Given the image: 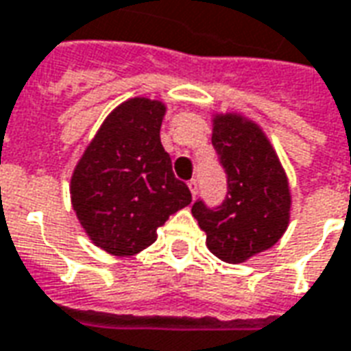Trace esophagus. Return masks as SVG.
<instances>
[{"label": "esophagus", "mask_w": 351, "mask_h": 351, "mask_svg": "<svg viewBox=\"0 0 351 351\" xmlns=\"http://www.w3.org/2000/svg\"><path fill=\"white\" fill-rule=\"evenodd\" d=\"M188 186H190V191H191V195H193V197H195V195H197V186H199L197 178H191L190 182H188Z\"/></svg>", "instance_id": "1"}]
</instances>
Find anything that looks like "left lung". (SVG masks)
<instances>
[{
    "instance_id": "1",
    "label": "left lung",
    "mask_w": 351,
    "mask_h": 351,
    "mask_svg": "<svg viewBox=\"0 0 351 351\" xmlns=\"http://www.w3.org/2000/svg\"><path fill=\"white\" fill-rule=\"evenodd\" d=\"M213 146L228 176V195L218 206L197 199L191 214L216 258L243 263L274 246L287 229V176L258 123L243 116H216Z\"/></svg>"
}]
</instances>
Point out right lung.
I'll use <instances>...</instances> for the list:
<instances>
[{
    "instance_id": "right-lung-1",
    "label": "right lung",
    "mask_w": 351,
    "mask_h": 351,
    "mask_svg": "<svg viewBox=\"0 0 351 351\" xmlns=\"http://www.w3.org/2000/svg\"><path fill=\"white\" fill-rule=\"evenodd\" d=\"M161 101L135 97L116 107L88 145L71 178V203L95 246L133 256L158 239L171 214L191 203L161 145Z\"/></svg>"
}]
</instances>
